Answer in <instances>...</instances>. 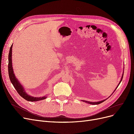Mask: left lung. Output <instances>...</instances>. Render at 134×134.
<instances>
[{
    "label": "left lung",
    "mask_w": 134,
    "mask_h": 134,
    "mask_svg": "<svg viewBox=\"0 0 134 134\" xmlns=\"http://www.w3.org/2000/svg\"><path fill=\"white\" fill-rule=\"evenodd\" d=\"M123 74H124V71H123V75H122V78H121V80H120V81H119V83L118 84V85H117V86L116 87V88H115V90H114V91L113 92H112V93L111 94V95L113 94V93L115 92V91H116V90L117 89V88L118 87V86H119V84H120V83H121V82L122 81V79H123ZM110 96H109L108 98H109ZM108 98H107L106 99H104V100H101V101H99V102H89V101H86V100H81L82 102H85V103H88V104H92V105H97V104H100V103H103V102H104L105 100H106L107 99H108Z\"/></svg>",
    "instance_id": "1"
}]
</instances>
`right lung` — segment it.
I'll list each match as a JSON object with an SVG mask.
<instances>
[{"mask_svg":"<svg viewBox=\"0 0 134 134\" xmlns=\"http://www.w3.org/2000/svg\"><path fill=\"white\" fill-rule=\"evenodd\" d=\"M13 44L11 45L10 47V49L9 54V65H8V70H9V75L11 83H12L13 86L17 91L18 94L23 98L24 99L26 100L27 101L30 102H37L41 100L45 99L47 98V96H44L43 97H35L28 94L25 91V88L23 86L22 84H21L19 80L17 79L15 74L13 72V69L12 64V48Z\"/></svg>","mask_w":134,"mask_h":134,"instance_id":"add662e5","label":"right lung"}]
</instances>
